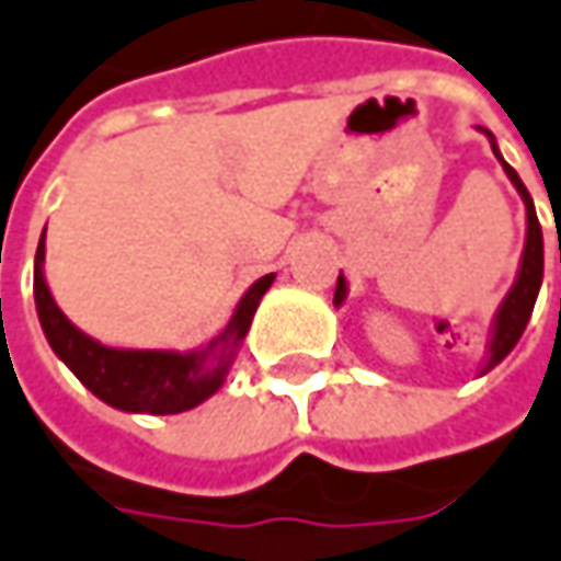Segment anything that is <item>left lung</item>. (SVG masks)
<instances>
[{
	"instance_id": "8db88e82",
	"label": "left lung",
	"mask_w": 561,
	"mask_h": 561,
	"mask_svg": "<svg viewBox=\"0 0 561 561\" xmlns=\"http://www.w3.org/2000/svg\"><path fill=\"white\" fill-rule=\"evenodd\" d=\"M480 131L490 137V147H493V153H496V159L502 162V169H505L508 182L515 184V191L522 194L524 213H527V232H524V251H522V263H518V276H515V282H512L508 295L502 298V305L496 307L493 329H490V342H486V360H483V367H480V377H483V374H490L500 360H505L508 352L518 345L524 327H527V320H530V313H534L537 295H540V285H543V229H540V219H537L534 201H530L527 187H524V182L518 179V172L502 159L500 147H496V137L490 135L486 128H480ZM559 260H561V251H559ZM345 298H348V282H345V276L339 273L332 305L342 307L345 305Z\"/></svg>"
}]
</instances>
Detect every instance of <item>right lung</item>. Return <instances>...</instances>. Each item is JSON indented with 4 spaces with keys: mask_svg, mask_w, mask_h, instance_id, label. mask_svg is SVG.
Returning <instances> with one entry per match:
<instances>
[{
    "mask_svg": "<svg viewBox=\"0 0 561 561\" xmlns=\"http://www.w3.org/2000/svg\"><path fill=\"white\" fill-rule=\"evenodd\" d=\"M43 260H46V229L34 256V301L49 348L100 402L128 414H182L207 402L209 396H216L251 329L260 298L276 279V273L256 279L234 305L232 320L226 323V329L201 348L191 352L112 348L81 332L61 313L43 276Z\"/></svg>",
    "mask_w": 561,
    "mask_h": 561,
    "instance_id": "obj_1",
    "label": "right lung"
}]
</instances>
